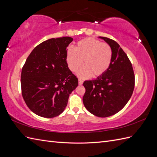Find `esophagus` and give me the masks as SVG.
Instances as JSON below:
<instances>
[{"label": "esophagus", "mask_w": 157, "mask_h": 157, "mask_svg": "<svg viewBox=\"0 0 157 157\" xmlns=\"http://www.w3.org/2000/svg\"><path fill=\"white\" fill-rule=\"evenodd\" d=\"M83 82H83V81L82 80V79H79V80H78V83H79V85H82V84H83Z\"/></svg>", "instance_id": "1"}]
</instances>
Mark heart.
Returning a JSON list of instances; mask_svg holds the SVG:
<instances>
[{"label":"heart","instance_id":"1","mask_svg":"<svg viewBox=\"0 0 157 157\" xmlns=\"http://www.w3.org/2000/svg\"><path fill=\"white\" fill-rule=\"evenodd\" d=\"M112 58L111 46L92 38L79 41L75 48H69L66 52V61L72 72L78 71L84 61V67L78 73V77L82 79L102 75L111 65Z\"/></svg>","mask_w":157,"mask_h":157}]
</instances>
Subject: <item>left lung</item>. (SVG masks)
<instances>
[{"label": "left lung", "mask_w": 157, "mask_h": 157, "mask_svg": "<svg viewBox=\"0 0 157 157\" xmlns=\"http://www.w3.org/2000/svg\"><path fill=\"white\" fill-rule=\"evenodd\" d=\"M99 38L111 47L112 61L102 75L84 82L83 102L92 114L107 117L121 111L128 103L134 89L135 76L131 62L118 43L106 37Z\"/></svg>", "instance_id": "left-lung-1"}]
</instances>
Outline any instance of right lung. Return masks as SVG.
<instances>
[{
  "instance_id": "right-lung-1",
  "label": "right lung",
  "mask_w": 157,
  "mask_h": 157,
  "mask_svg": "<svg viewBox=\"0 0 157 157\" xmlns=\"http://www.w3.org/2000/svg\"><path fill=\"white\" fill-rule=\"evenodd\" d=\"M71 37L47 40L33 50L21 75L23 98L38 116L52 118L67 105L69 94L78 86V79L68 67L67 47Z\"/></svg>"
}]
</instances>
